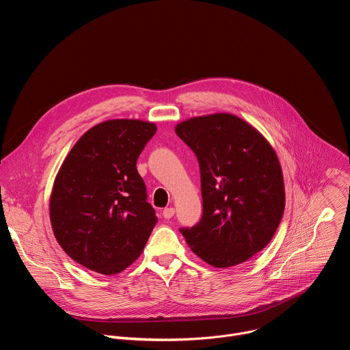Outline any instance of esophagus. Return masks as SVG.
<instances>
[{
  "instance_id": "obj_1",
  "label": "esophagus",
  "mask_w": 350,
  "mask_h": 350,
  "mask_svg": "<svg viewBox=\"0 0 350 350\" xmlns=\"http://www.w3.org/2000/svg\"><path fill=\"white\" fill-rule=\"evenodd\" d=\"M162 215L165 219H172L174 216V208H166Z\"/></svg>"
}]
</instances>
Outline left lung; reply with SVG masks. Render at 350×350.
I'll return each mask as SVG.
<instances>
[{
    "instance_id": "1",
    "label": "left lung",
    "mask_w": 350,
    "mask_h": 350,
    "mask_svg": "<svg viewBox=\"0 0 350 350\" xmlns=\"http://www.w3.org/2000/svg\"><path fill=\"white\" fill-rule=\"evenodd\" d=\"M176 134L201 169L202 217L180 228L191 251L219 269L251 259L271 241L284 215V178L274 149L230 113L188 119Z\"/></svg>"
}]
</instances>
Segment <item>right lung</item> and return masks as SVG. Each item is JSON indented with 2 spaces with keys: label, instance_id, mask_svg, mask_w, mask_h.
Listing matches in <instances>:
<instances>
[{
  "label": "right lung",
  "instance_id": "add662e5",
  "mask_svg": "<svg viewBox=\"0 0 350 350\" xmlns=\"http://www.w3.org/2000/svg\"><path fill=\"white\" fill-rule=\"evenodd\" d=\"M157 126L115 119L90 129L62 163L49 201L58 243L79 265L118 274L142 252L158 219L137 159Z\"/></svg>",
  "mask_w": 350,
  "mask_h": 350
}]
</instances>
